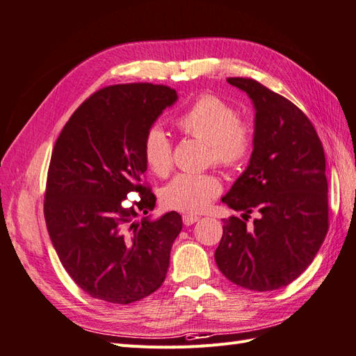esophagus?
<instances>
[{
    "label": "esophagus",
    "instance_id": "34e87169",
    "mask_svg": "<svg viewBox=\"0 0 356 356\" xmlns=\"http://www.w3.org/2000/svg\"><path fill=\"white\" fill-rule=\"evenodd\" d=\"M197 221H198V217L193 216V213H185V216H184V225L185 226H191Z\"/></svg>",
    "mask_w": 356,
    "mask_h": 356
}]
</instances>
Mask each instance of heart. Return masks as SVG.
<instances>
[{
  "label": "heart",
  "mask_w": 356,
  "mask_h": 356,
  "mask_svg": "<svg viewBox=\"0 0 356 356\" xmlns=\"http://www.w3.org/2000/svg\"><path fill=\"white\" fill-rule=\"evenodd\" d=\"M177 127L186 136L208 145V159L225 168L245 162L253 148V130L238 120L232 106L216 95H202L177 118ZM147 167L154 175L167 176L172 167V145L167 131L154 126L143 143ZM221 193L220 179L212 172H181L162 189V203L180 212H200Z\"/></svg>",
  "instance_id": "1"
}]
</instances>
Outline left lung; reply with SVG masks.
Segmentation results:
<instances>
[{"label":"left lung","instance_id":"obj_1","mask_svg":"<svg viewBox=\"0 0 356 356\" xmlns=\"http://www.w3.org/2000/svg\"><path fill=\"white\" fill-rule=\"evenodd\" d=\"M254 107L249 165L221 198L243 220H222L216 262L230 282L252 291L291 284L316 258L327 234L326 159L299 107L253 79H227ZM252 211L254 225H246Z\"/></svg>","mask_w":356,"mask_h":356}]
</instances>
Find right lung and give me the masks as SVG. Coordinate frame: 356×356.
Listing matches in <instances>:
<instances>
[{
  "label": "right lung",
  "mask_w": 356,
  "mask_h": 356,
  "mask_svg": "<svg viewBox=\"0 0 356 356\" xmlns=\"http://www.w3.org/2000/svg\"><path fill=\"white\" fill-rule=\"evenodd\" d=\"M176 102L168 86H107L72 113L56 140L44 202L47 229L66 273L94 299L134 303L167 276L181 217L175 211L156 220L148 216L156 197L145 185L143 143ZM130 192L141 200L126 209L122 202Z\"/></svg>",
  "instance_id": "right-lung-1"
}]
</instances>
